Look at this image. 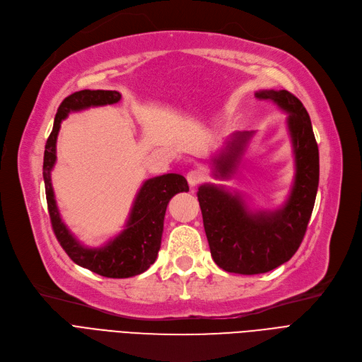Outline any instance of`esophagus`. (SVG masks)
I'll list each match as a JSON object with an SVG mask.
<instances>
[{"mask_svg": "<svg viewBox=\"0 0 362 362\" xmlns=\"http://www.w3.org/2000/svg\"><path fill=\"white\" fill-rule=\"evenodd\" d=\"M186 179H187V183H189L191 187H195L197 185H199L204 180V173L201 170H197V168L191 170L186 175Z\"/></svg>", "mask_w": 362, "mask_h": 362, "instance_id": "esophagus-1", "label": "esophagus"}]
</instances>
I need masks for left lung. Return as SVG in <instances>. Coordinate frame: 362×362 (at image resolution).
<instances>
[{"label":"left lung","mask_w":362,"mask_h":362,"mask_svg":"<svg viewBox=\"0 0 362 362\" xmlns=\"http://www.w3.org/2000/svg\"><path fill=\"white\" fill-rule=\"evenodd\" d=\"M260 100L275 103L288 114L296 175L284 206L274 211H251L240 194L210 183L198 187V201L211 257L218 268L241 275L269 272L288 262L300 247L315 204L320 182V152L309 114L287 90H260ZM253 132L228 137L213 160L214 176L230 177L238 168Z\"/></svg>","instance_id":"left-lung-1"}]
</instances>
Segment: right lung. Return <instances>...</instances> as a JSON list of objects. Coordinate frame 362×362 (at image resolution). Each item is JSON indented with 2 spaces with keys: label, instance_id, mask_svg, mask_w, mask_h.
Instances as JSON below:
<instances>
[{
  "label": "right lung",
  "instance_id": "obj_1",
  "mask_svg": "<svg viewBox=\"0 0 362 362\" xmlns=\"http://www.w3.org/2000/svg\"><path fill=\"white\" fill-rule=\"evenodd\" d=\"M119 99L121 94L115 90H81L68 96L57 109L53 130L45 144L42 165L47 206L57 241L76 264L106 278H130L149 268L161 247L168 201L179 192L189 191L186 179L176 173L148 179L136 195L124 230L107 244L96 248L84 247L62 222L52 186L60 122L71 112L91 106L112 105Z\"/></svg>",
  "mask_w": 362,
  "mask_h": 362
}]
</instances>
